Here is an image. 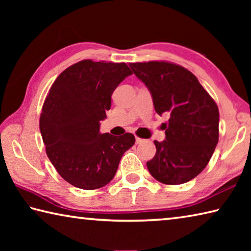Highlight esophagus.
<instances>
[{
  "label": "esophagus",
  "mask_w": 251,
  "mask_h": 251,
  "mask_svg": "<svg viewBox=\"0 0 251 251\" xmlns=\"http://www.w3.org/2000/svg\"><path fill=\"white\" fill-rule=\"evenodd\" d=\"M144 142V139L139 138V137H136V144H142Z\"/></svg>",
  "instance_id": "obj_1"
}]
</instances>
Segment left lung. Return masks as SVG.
<instances>
[{"instance_id": "obj_1", "label": "left lung", "mask_w": 251, "mask_h": 251, "mask_svg": "<svg viewBox=\"0 0 251 251\" xmlns=\"http://www.w3.org/2000/svg\"><path fill=\"white\" fill-rule=\"evenodd\" d=\"M150 90L156 113L169 114L165 141H154L156 154L147 161L151 175L163 184H184L210 160L219 137V110L196 76L168 62L129 63Z\"/></svg>"}]
</instances>
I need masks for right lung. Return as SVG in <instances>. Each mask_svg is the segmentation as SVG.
<instances>
[{
    "label": "right lung",
    "instance_id": "add662e5",
    "mask_svg": "<svg viewBox=\"0 0 251 251\" xmlns=\"http://www.w3.org/2000/svg\"><path fill=\"white\" fill-rule=\"evenodd\" d=\"M133 72L125 63L84 59L67 67L46 96L40 130L46 154L63 179L97 189L113 179L135 136L100 134L115 88Z\"/></svg>",
    "mask_w": 251,
    "mask_h": 251
}]
</instances>
